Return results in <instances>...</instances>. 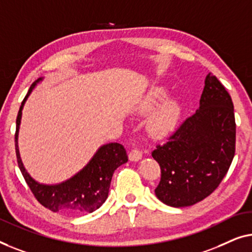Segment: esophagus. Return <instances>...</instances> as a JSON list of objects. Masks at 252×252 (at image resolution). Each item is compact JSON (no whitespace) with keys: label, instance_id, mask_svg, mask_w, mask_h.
<instances>
[{"label":"esophagus","instance_id":"1","mask_svg":"<svg viewBox=\"0 0 252 252\" xmlns=\"http://www.w3.org/2000/svg\"><path fill=\"white\" fill-rule=\"evenodd\" d=\"M143 158V153L139 150H132L129 153V160L132 162H138Z\"/></svg>","mask_w":252,"mask_h":252}]
</instances>
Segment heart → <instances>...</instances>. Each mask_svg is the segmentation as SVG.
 I'll list each match as a JSON object with an SVG mask.
<instances>
[{
	"instance_id": "1",
	"label": "heart",
	"mask_w": 252,
	"mask_h": 252,
	"mask_svg": "<svg viewBox=\"0 0 252 252\" xmlns=\"http://www.w3.org/2000/svg\"><path fill=\"white\" fill-rule=\"evenodd\" d=\"M165 94L166 91L162 88H157L147 92L134 107V113L141 116L147 115L165 97ZM179 115L180 106L178 102L175 99L164 100L148 116L146 122L147 131L153 137L165 136L175 127L176 123L178 122Z\"/></svg>"
}]
</instances>
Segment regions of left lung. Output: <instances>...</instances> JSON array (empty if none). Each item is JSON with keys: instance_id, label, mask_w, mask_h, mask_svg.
<instances>
[{"instance_id": "8db88e82", "label": "left lung", "mask_w": 252, "mask_h": 252, "mask_svg": "<svg viewBox=\"0 0 252 252\" xmlns=\"http://www.w3.org/2000/svg\"><path fill=\"white\" fill-rule=\"evenodd\" d=\"M231 95L214 74L204 80L200 107L152 157L161 168L155 195L170 207L193 205L217 189L235 154Z\"/></svg>"}]
</instances>
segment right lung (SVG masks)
<instances>
[{
    "label": "right lung",
    "mask_w": 252,
    "mask_h": 252,
    "mask_svg": "<svg viewBox=\"0 0 252 252\" xmlns=\"http://www.w3.org/2000/svg\"><path fill=\"white\" fill-rule=\"evenodd\" d=\"M41 81H43V77H40L32 84L26 97L21 102L17 116L15 141L19 169L34 196L49 210L54 212L66 211L70 214H90L100 208L108 197L113 173L120 165L127 162L126 152L123 145L119 143L105 144L98 148L83 169L65 182L54 185L36 182L27 172L21 161L18 148V134L25 102Z\"/></svg>",
    "instance_id": "obj_1"
}]
</instances>
